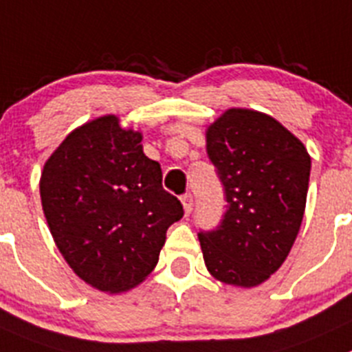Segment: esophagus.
I'll return each instance as SVG.
<instances>
[{"mask_svg":"<svg viewBox=\"0 0 352 352\" xmlns=\"http://www.w3.org/2000/svg\"><path fill=\"white\" fill-rule=\"evenodd\" d=\"M182 204H183V209H185V214H190L193 209V197L192 193H185L182 197Z\"/></svg>","mask_w":352,"mask_h":352,"instance_id":"34e87169","label":"esophagus"}]
</instances>
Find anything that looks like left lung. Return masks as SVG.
<instances>
[{"label":"left lung","mask_w":352,"mask_h":352,"mask_svg":"<svg viewBox=\"0 0 352 352\" xmlns=\"http://www.w3.org/2000/svg\"><path fill=\"white\" fill-rule=\"evenodd\" d=\"M206 138L228 206L216 230L199 233L204 261L226 285H261L296 242L311 157L278 120L249 109L226 110Z\"/></svg>","instance_id":"8db88e82"}]
</instances>
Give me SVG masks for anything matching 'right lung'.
<instances>
[{
  "label": "right lung",
  "mask_w": 352,
  "mask_h": 352,
  "mask_svg": "<svg viewBox=\"0 0 352 352\" xmlns=\"http://www.w3.org/2000/svg\"><path fill=\"white\" fill-rule=\"evenodd\" d=\"M142 133L103 116L74 129L43 167L39 192L50 232L74 273L109 294L148 276L170 224L183 217L162 188Z\"/></svg>",
  "instance_id": "right-lung-1"
}]
</instances>
